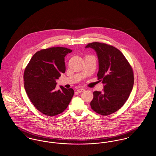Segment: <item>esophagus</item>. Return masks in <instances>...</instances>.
Returning <instances> with one entry per match:
<instances>
[{
	"mask_svg": "<svg viewBox=\"0 0 156 156\" xmlns=\"http://www.w3.org/2000/svg\"><path fill=\"white\" fill-rule=\"evenodd\" d=\"M77 90V92H78L79 93H80V92H82L85 91V89H83V88H79V89H78Z\"/></svg>",
	"mask_w": 156,
	"mask_h": 156,
	"instance_id": "1",
	"label": "esophagus"
}]
</instances>
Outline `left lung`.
<instances>
[{
	"mask_svg": "<svg viewBox=\"0 0 156 156\" xmlns=\"http://www.w3.org/2000/svg\"><path fill=\"white\" fill-rule=\"evenodd\" d=\"M85 48L95 51L99 62L98 79L104 84L102 92H94L90 107L102 115L113 113L125 104L132 90V69L123 54L113 46L93 42Z\"/></svg>",
	"mask_w": 156,
	"mask_h": 156,
	"instance_id": "left-lung-1",
	"label": "left lung"
}]
</instances>
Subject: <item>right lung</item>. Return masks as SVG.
<instances>
[{
  "label": "right lung",
  "instance_id": "obj_1",
  "mask_svg": "<svg viewBox=\"0 0 156 156\" xmlns=\"http://www.w3.org/2000/svg\"><path fill=\"white\" fill-rule=\"evenodd\" d=\"M72 50L53 47L37 52L24 73V88L29 99L40 112L54 116L63 112L74 95L73 89L60 86L55 89L56 80L66 71L64 58Z\"/></svg>",
  "mask_w": 156,
  "mask_h": 156
}]
</instances>
